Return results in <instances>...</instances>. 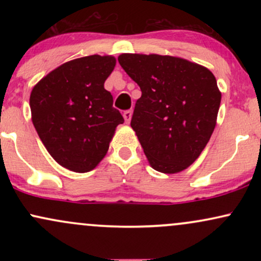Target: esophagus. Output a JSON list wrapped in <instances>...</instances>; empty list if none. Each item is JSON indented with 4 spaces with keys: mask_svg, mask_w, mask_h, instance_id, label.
<instances>
[{
    "mask_svg": "<svg viewBox=\"0 0 261 261\" xmlns=\"http://www.w3.org/2000/svg\"><path fill=\"white\" fill-rule=\"evenodd\" d=\"M131 116H133V110H125V112H124V119H125V121L127 122V124L131 120Z\"/></svg>",
    "mask_w": 261,
    "mask_h": 261,
    "instance_id": "34e87169",
    "label": "esophagus"
}]
</instances>
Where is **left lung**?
I'll return each mask as SVG.
<instances>
[{"label":"left lung","mask_w":261,"mask_h":261,"mask_svg":"<svg viewBox=\"0 0 261 261\" xmlns=\"http://www.w3.org/2000/svg\"><path fill=\"white\" fill-rule=\"evenodd\" d=\"M118 61L142 92L131 127L149 164L167 174L188 168L216 126L221 93L215 76L173 56L122 54Z\"/></svg>","instance_id":"left-lung-1"}]
</instances>
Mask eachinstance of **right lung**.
Here are the masks:
<instances>
[{
    "instance_id": "obj_1",
    "label": "right lung",
    "mask_w": 261,
    "mask_h": 261,
    "mask_svg": "<svg viewBox=\"0 0 261 261\" xmlns=\"http://www.w3.org/2000/svg\"><path fill=\"white\" fill-rule=\"evenodd\" d=\"M113 56L68 61L45 76L31 94L32 120L41 142L60 166L77 173L95 168L124 118L113 107L104 82Z\"/></svg>"
}]
</instances>
